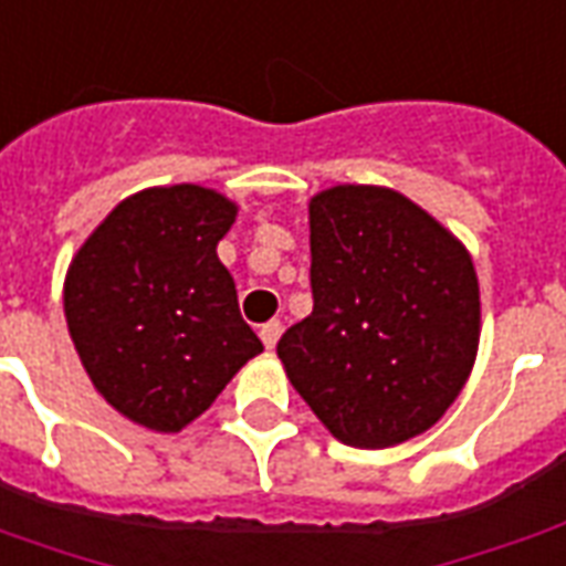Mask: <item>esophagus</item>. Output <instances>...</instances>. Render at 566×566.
<instances>
[{
  "instance_id": "obj_1",
  "label": "esophagus",
  "mask_w": 566,
  "mask_h": 566,
  "mask_svg": "<svg viewBox=\"0 0 566 566\" xmlns=\"http://www.w3.org/2000/svg\"><path fill=\"white\" fill-rule=\"evenodd\" d=\"M279 336H282V321H266V324L260 327V339H263L266 348H275Z\"/></svg>"
}]
</instances>
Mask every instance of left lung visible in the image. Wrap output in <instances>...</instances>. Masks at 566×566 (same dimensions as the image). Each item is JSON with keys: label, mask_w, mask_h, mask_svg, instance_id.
<instances>
[{"label": "left lung", "mask_w": 566, "mask_h": 566, "mask_svg": "<svg viewBox=\"0 0 566 566\" xmlns=\"http://www.w3.org/2000/svg\"><path fill=\"white\" fill-rule=\"evenodd\" d=\"M312 315L279 339L287 379L333 437L388 449L461 394L479 348V282L454 235L388 187L308 202Z\"/></svg>", "instance_id": "8db88e82"}]
</instances>
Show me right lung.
Returning a JSON list of instances; mask_svg holds the SVG:
<instances>
[{"mask_svg": "<svg viewBox=\"0 0 566 566\" xmlns=\"http://www.w3.org/2000/svg\"><path fill=\"white\" fill-rule=\"evenodd\" d=\"M233 221V202L209 187L142 190L69 266L75 352L96 391L136 424L181 430L263 352L214 251Z\"/></svg>", "mask_w": 566, "mask_h": 566, "instance_id": "obj_1", "label": "right lung"}]
</instances>
